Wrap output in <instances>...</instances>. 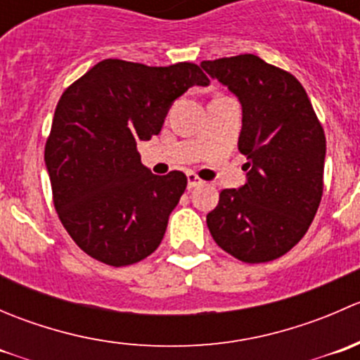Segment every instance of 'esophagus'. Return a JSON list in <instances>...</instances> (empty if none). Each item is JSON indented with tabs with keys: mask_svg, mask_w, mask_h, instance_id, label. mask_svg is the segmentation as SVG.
<instances>
[{
	"mask_svg": "<svg viewBox=\"0 0 360 360\" xmlns=\"http://www.w3.org/2000/svg\"><path fill=\"white\" fill-rule=\"evenodd\" d=\"M186 177H188V188H190V190H193V188H197L198 184H202V179L195 172H188Z\"/></svg>",
	"mask_w": 360,
	"mask_h": 360,
	"instance_id": "obj_1",
	"label": "esophagus"
}]
</instances>
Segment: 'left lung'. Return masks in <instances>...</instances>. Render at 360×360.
Returning a JSON list of instances; mask_svg holds the SVG:
<instances>
[{"label":"left lung","instance_id":"left-lung-1","mask_svg":"<svg viewBox=\"0 0 360 360\" xmlns=\"http://www.w3.org/2000/svg\"><path fill=\"white\" fill-rule=\"evenodd\" d=\"M203 71L238 97L248 183L223 190L207 214L221 249L244 263L289 252L307 233L324 190L326 136L303 85L252 53L203 60Z\"/></svg>","mask_w":360,"mask_h":360}]
</instances>
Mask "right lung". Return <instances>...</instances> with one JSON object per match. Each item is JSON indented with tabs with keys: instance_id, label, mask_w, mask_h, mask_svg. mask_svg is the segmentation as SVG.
Returning a JSON list of instances; mask_svg holds the SVG:
<instances>
[{
	"instance_id": "1",
	"label": "right lung",
	"mask_w": 360,
	"mask_h": 360,
	"mask_svg": "<svg viewBox=\"0 0 360 360\" xmlns=\"http://www.w3.org/2000/svg\"><path fill=\"white\" fill-rule=\"evenodd\" d=\"M193 85H209L197 64L106 59L60 96L45 144L53 205L94 259L127 266L162 242L188 179L179 170L151 174L137 143L158 136L169 108Z\"/></svg>"
}]
</instances>
